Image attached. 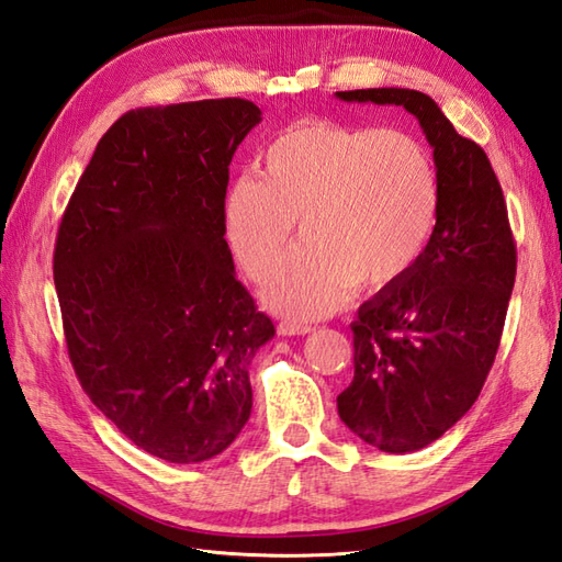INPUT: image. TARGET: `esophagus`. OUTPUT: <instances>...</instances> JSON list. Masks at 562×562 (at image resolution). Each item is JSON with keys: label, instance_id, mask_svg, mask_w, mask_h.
Returning a JSON list of instances; mask_svg holds the SVG:
<instances>
[{"label": "esophagus", "instance_id": "obj_1", "mask_svg": "<svg viewBox=\"0 0 562 562\" xmlns=\"http://www.w3.org/2000/svg\"><path fill=\"white\" fill-rule=\"evenodd\" d=\"M310 331H313V327H310V324L289 322V319H283V322L279 324V334H281V336H305V334H310Z\"/></svg>", "mask_w": 562, "mask_h": 562}]
</instances>
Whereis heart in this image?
I'll return each instance as SVG.
<instances>
[{"label":"heart","instance_id":"heart-1","mask_svg":"<svg viewBox=\"0 0 562 562\" xmlns=\"http://www.w3.org/2000/svg\"><path fill=\"white\" fill-rule=\"evenodd\" d=\"M440 214V180L416 136L331 120H301L267 144L259 176L233 180L223 221L235 257L265 279L294 218L306 243L265 285L281 315L313 319L360 293L392 289L416 269Z\"/></svg>","mask_w":562,"mask_h":562}]
</instances>
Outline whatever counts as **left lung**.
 <instances>
[{
	"label": "left lung",
	"instance_id": "left-lung-1",
	"mask_svg": "<svg viewBox=\"0 0 562 562\" xmlns=\"http://www.w3.org/2000/svg\"><path fill=\"white\" fill-rule=\"evenodd\" d=\"M346 103L402 105L432 146L440 214L416 269L360 305L353 382L339 416L382 452H416L467 414L501 346L517 273L505 196L483 148L457 134L430 95L336 91Z\"/></svg>",
	"mask_w": 562,
	"mask_h": 562
}]
</instances>
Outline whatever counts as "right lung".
<instances>
[{"mask_svg":"<svg viewBox=\"0 0 562 562\" xmlns=\"http://www.w3.org/2000/svg\"><path fill=\"white\" fill-rule=\"evenodd\" d=\"M259 122L243 98L127 112L59 223L53 271L74 372L122 435L170 464L238 438L249 363L277 334L223 238L228 166Z\"/></svg>","mask_w":562,"mask_h":562,"instance_id":"1","label":"right lung"}]
</instances>
